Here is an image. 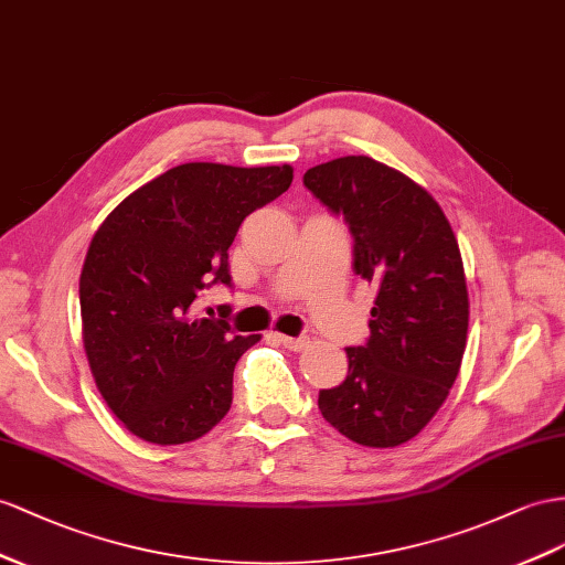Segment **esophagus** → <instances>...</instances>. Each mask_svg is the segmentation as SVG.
<instances>
[{
    "instance_id": "34e87169",
    "label": "esophagus",
    "mask_w": 565,
    "mask_h": 565,
    "mask_svg": "<svg viewBox=\"0 0 565 565\" xmlns=\"http://www.w3.org/2000/svg\"><path fill=\"white\" fill-rule=\"evenodd\" d=\"M274 339H277L284 349H288V351H302V349H308V339L306 337H286V334H274Z\"/></svg>"
}]
</instances>
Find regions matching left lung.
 <instances>
[{
  "label": "left lung",
  "mask_w": 565,
  "mask_h": 565,
  "mask_svg": "<svg viewBox=\"0 0 565 565\" xmlns=\"http://www.w3.org/2000/svg\"><path fill=\"white\" fill-rule=\"evenodd\" d=\"M308 191L353 236V269L377 284L370 339L345 349L349 374L320 411L372 448L406 444L441 408L468 339V286L454 228L423 185L365 154L317 164Z\"/></svg>",
  "instance_id": "8db88e82"
}]
</instances>
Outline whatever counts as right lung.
Listing matches in <instances>:
<instances>
[{"label": "right lung", "mask_w": 565, "mask_h": 565, "mask_svg": "<svg viewBox=\"0 0 565 565\" xmlns=\"http://www.w3.org/2000/svg\"><path fill=\"white\" fill-rule=\"evenodd\" d=\"M291 181L288 164H179L95 231L78 288L85 355L107 406L142 441H193L228 413L234 367L259 334L231 337L226 320L193 306L207 286H231L238 226Z\"/></svg>", "instance_id": "obj_1"}]
</instances>
